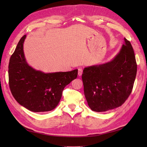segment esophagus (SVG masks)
I'll list each match as a JSON object with an SVG mask.
<instances>
[{
    "label": "esophagus",
    "instance_id": "esophagus-1",
    "mask_svg": "<svg viewBox=\"0 0 147 147\" xmlns=\"http://www.w3.org/2000/svg\"><path fill=\"white\" fill-rule=\"evenodd\" d=\"M82 74H83V70L82 69H78V76H82Z\"/></svg>",
    "mask_w": 147,
    "mask_h": 147
}]
</instances>
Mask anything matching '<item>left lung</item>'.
<instances>
[{
	"mask_svg": "<svg viewBox=\"0 0 147 147\" xmlns=\"http://www.w3.org/2000/svg\"><path fill=\"white\" fill-rule=\"evenodd\" d=\"M124 43L112 60L83 69L84 93L90 109L97 112L119 107L131 94L137 74L134 50Z\"/></svg>",
	"mask_w": 147,
	"mask_h": 147,
	"instance_id": "obj_1",
	"label": "left lung"
}]
</instances>
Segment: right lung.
<instances>
[{"label":"right lung","mask_w":147,"mask_h":147,"mask_svg":"<svg viewBox=\"0 0 147 147\" xmlns=\"http://www.w3.org/2000/svg\"><path fill=\"white\" fill-rule=\"evenodd\" d=\"M24 35L11 55L8 65L9 86L13 96L24 107L34 112L55 109L64 88L77 78L78 69L70 72L44 73L30 67L26 60Z\"/></svg>","instance_id":"1"}]
</instances>
